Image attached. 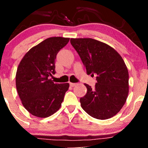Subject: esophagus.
<instances>
[{
  "mask_svg": "<svg viewBox=\"0 0 148 148\" xmlns=\"http://www.w3.org/2000/svg\"><path fill=\"white\" fill-rule=\"evenodd\" d=\"M76 84H75V83H69V85H70V86H72V87H74V86H75Z\"/></svg>",
  "mask_w": 148,
  "mask_h": 148,
  "instance_id": "1",
  "label": "esophagus"
}]
</instances>
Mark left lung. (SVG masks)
Listing matches in <instances>:
<instances>
[{"label":"left lung","mask_w":148,"mask_h":148,"mask_svg":"<svg viewBox=\"0 0 148 148\" xmlns=\"http://www.w3.org/2000/svg\"><path fill=\"white\" fill-rule=\"evenodd\" d=\"M88 74H97L94 88L85 84L87 93L80 99L88 115L99 120L115 115L129 94V72L123 58L109 45L92 38H72Z\"/></svg>","instance_id":"1"}]
</instances>
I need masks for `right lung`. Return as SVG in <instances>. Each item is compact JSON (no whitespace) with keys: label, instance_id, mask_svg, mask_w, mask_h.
I'll use <instances>...</instances> for the list:
<instances>
[{"label":"right lung","instance_id":"obj_1","mask_svg":"<svg viewBox=\"0 0 148 148\" xmlns=\"http://www.w3.org/2000/svg\"><path fill=\"white\" fill-rule=\"evenodd\" d=\"M69 38L53 37L33 47L20 62L16 87L24 108L34 116L47 118L60 108L68 83L55 84L49 76L55 72V59Z\"/></svg>","mask_w":148,"mask_h":148}]
</instances>
